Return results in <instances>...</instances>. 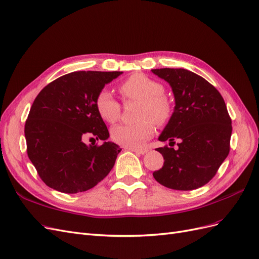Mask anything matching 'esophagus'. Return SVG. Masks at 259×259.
<instances>
[{
	"mask_svg": "<svg viewBox=\"0 0 259 259\" xmlns=\"http://www.w3.org/2000/svg\"><path fill=\"white\" fill-rule=\"evenodd\" d=\"M127 149L137 154H145L148 152V149H137V148H127Z\"/></svg>",
	"mask_w": 259,
	"mask_h": 259,
	"instance_id": "34e87169",
	"label": "esophagus"
}]
</instances>
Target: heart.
Returning <instances> with one entry per match:
<instances>
[{
    "mask_svg": "<svg viewBox=\"0 0 259 259\" xmlns=\"http://www.w3.org/2000/svg\"><path fill=\"white\" fill-rule=\"evenodd\" d=\"M119 91L124 100H139V122L134 124H119L111 130L114 143L127 148L142 146L154 133V123L162 126L173 115V104L164 94L162 83L143 73H134L126 77L120 85ZM95 107L104 121L114 123L121 114V105L108 90H101L96 96Z\"/></svg>",
    "mask_w": 259,
    "mask_h": 259,
    "instance_id": "1",
    "label": "heart"
}]
</instances>
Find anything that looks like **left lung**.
Returning a JSON list of instances; mask_svg holds the SVG:
<instances>
[{
    "instance_id": "obj_1",
    "label": "left lung",
    "mask_w": 259,
    "mask_h": 259,
    "mask_svg": "<svg viewBox=\"0 0 259 259\" xmlns=\"http://www.w3.org/2000/svg\"><path fill=\"white\" fill-rule=\"evenodd\" d=\"M169 83L175 110L160 135L167 145L156 148L164 165L153 171L156 182L175 190H193L213 178L230 151L231 117L223 96L202 76L186 69H153ZM179 149L171 148L176 140Z\"/></svg>"
}]
</instances>
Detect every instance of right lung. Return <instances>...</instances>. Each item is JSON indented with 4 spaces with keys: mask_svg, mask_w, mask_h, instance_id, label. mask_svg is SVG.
I'll return each mask as SVG.
<instances>
[{
    "mask_svg": "<svg viewBox=\"0 0 259 259\" xmlns=\"http://www.w3.org/2000/svg\"><path fill=\"white\" fill-rule=\"evenodd\" d=\"M121 71H74L38 93L25 124L27 153L43 183L64 193L83 192L101 182L122 149L110 142L85 145L90 135L106 140L109 132L95 99Z\"/></svg>",
    "mask_w": 259,
    "mask_h": 259,
    "instance_id": "right-lung-1",
    "label": "right lung"
}]
</instances>
